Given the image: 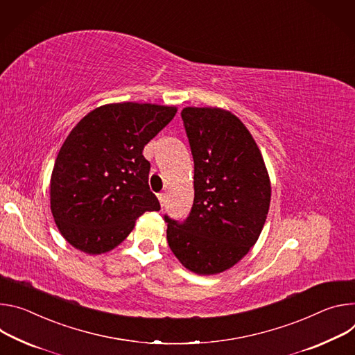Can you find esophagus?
<instances>
[{"label":"esophagus","mask_w":355,"mask_h":355,"mask_svg":"<svg viewBox=\"0 0 355 355\" xmlns=\"http://www.w3.org/2000/svg\"><path fill=\"white\" fill-rule=\"evenodd\" d=\"M157 199H159V203H161V206L164 207L165 203H166V196H165V193H159V194H157Z\"/></svg>","instance_id":"obj_1"}]
</instances>
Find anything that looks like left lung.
I'll return each instance as SVG.
<instances>
[{
    "label": "left lung",
    "instance_id": "left-lung-1",
    "mask_svg": "<svg viewBox=\"0 0 355 355\" xmlns=\"http://www.w3.org/2000/svg\"><path fill=\"white\" fill-rule=\"evenodd\" d=\"M182 120L194 161V200L183 223L165 216L166 239L184 268L214 275L255 245L269 210L270 182L239 116L216 107H186Z\"/></svg>",
    "mask_w": 355,
    "mask_h": 355
}]
</instances>
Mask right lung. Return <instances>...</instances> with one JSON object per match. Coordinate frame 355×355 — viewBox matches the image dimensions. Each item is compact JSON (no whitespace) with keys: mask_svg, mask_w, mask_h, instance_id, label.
<instances>
[{"mask_svg":"<svg viewBox=\"0 0 355 355\" xmlns=\"http://www.w3.org/2000/svg\"><path fill=\"white\" fill-rule=\"evenodd\" d=\"M176 111L148 103L105 104L70 131L51 178V210L69 244L90 255L108 252L139 216L161 210L142 150Z\"/></svg>","mask_w":355,"mask_h":355,"instance_id":"obj_1","label":"right lung"}]
</instances>
